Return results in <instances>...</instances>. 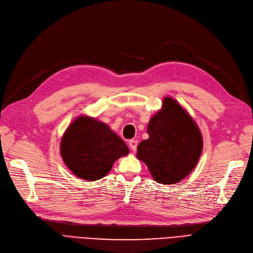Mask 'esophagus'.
Returning <instances> with one entry per match:
<instances>
[{"mask_svg": "<svg viewBox=\"0 0 253 253\" xmlns=\"http://www.w3.org/2000/svg\"><path fill=\"white\" fill-rule=\"evenodd\" d=\"M129 147H130L131 151L135 152V151H136V149H137V140H135V139H131V140H129Z\"/></svg>", "mask_w": 253, "mask_h": 253, "instance_id": "obj_1", "label": "esophagus"}]
</instances>
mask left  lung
<instances>
[{
	"label": "left lung",
	"mask_w": 253,
	"mask_h": 253,
	"mask_svg": "<svg viewBox=\"0 0 253 253\" xmlns=\"http://www.w3.org/2000/svg\"><path fill=\"white\" fill-rule=\"evenodd\" d=\"M149 139L137 147V158L147 164L154 179L173 184L190 174L203 148L201 132L174 99L166 97L163 108L149 123Z\"/></svg>",
	"instance_id": "8db88e82"
}]
</instances>
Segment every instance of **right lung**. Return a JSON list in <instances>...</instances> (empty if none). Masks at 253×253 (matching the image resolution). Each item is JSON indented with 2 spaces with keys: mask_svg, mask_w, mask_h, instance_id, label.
<instances>
[{
  "mask_svg": "<svg viewBox=\"0 0 253 253\" xmlns=\"http://www.w3.org/2000/svg\"><path fill=\"white\" fill-rule=\"evenodd\" d=\"M129 149L110 127L95 119L79 117L66 129L60 143L63 162L83 179L97 180L109 173Z\"/></svg>",
  "mask_w": 253,
  "mask_h": 253,
  "instance_id": "1",
  "label": "right lung"
}]
</instances>
